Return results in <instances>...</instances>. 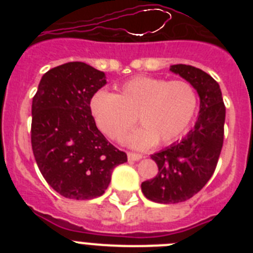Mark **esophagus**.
I'll list each match as a JSON object with an SVG mask.
<instances>
[{
    "instance_id": "1",
    "label": "esophagus",
    "mask_w": 253,
    "mask_h": 253,
    "mask_svg": "<svg viewBox=\"0 0 253 253\" xmlns=\"http://www.w3.org/2000/svg\"><path fill=\"white\" fill-rule=\"evenodd\" d=\"M128 160L129 161H139L142 160V154H138V153H128Z\"/></svg>"
}]
</instances>
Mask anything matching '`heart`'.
I'll list each match as a JSON object with an SVG mask.
<instances>
[{
	"label": "heart",
	"mask_w": 253,
	"mask_h": 253,
	"mask_svg": "<svg viewBox=\"0 0 253 253\" xmlns=\"http://www.w3.org/2000/svg\"><path fill=\"white\" fill-rule=\"evenodd\" d=\"M198 110V93L189 82L154 77H135L124 82L114 95L97 91L90 100L96 126L111 139H119L135 122L142 124L124 138L137 149L160 140L169 144L182 135Z\"/></svg>",
	"instance_id": "b5f03b06"
}]
</instances>
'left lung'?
<instances>
[{
    "label": "left lung",
    "mask_w": 253,
    "mask_h": 253,
    "mask_svg": "<svg viewBox=\"0 0 253 253\" xmlns=\"http://www.w3.org/2000/svg\"><path fill=\"white\" fill-rule=\"evenodd\" d=\"M169 71L195 88L200 106L194 128L181 142L151 156L158 173L153 180L142 182V191L160 204L186 202L205 186L214 173L224 137L225 106L218 82L193 66L175 64Z\"/></svg>",
    "instance_id": "left-lung-1"
}]
</instances>
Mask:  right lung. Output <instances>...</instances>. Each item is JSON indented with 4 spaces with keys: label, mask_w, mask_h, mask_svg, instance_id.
Here are the masks:
<instances>
[{
    "label": "right lung",
    "mask_w": 253,
    "mask_h": 253,
    "mask_svg": "<svg viewBox=\"0 0 253 253\" xmlns=\"http://www.w3.org/2000/svg\"><path fill=\"white\" fill-rule=\"evenodd\" d=\"M106 84L101 71L68 62L44 73L31 105V147L46 182L64 198L101 196L126 154L97 129L90 100Z\"/></svg>",
    "instance_id": "obj_1"
}]
</instances>
